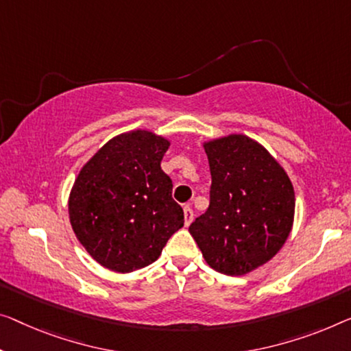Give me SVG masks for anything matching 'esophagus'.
Wrapping results in <instances>:
<instances>
[{
	"label": "esophagus",
	"mask_w": 351,
	"mask_h": 351,
	"mask_svg": "<svg viewBox=\"0 0 351 351\" xmlns=\"http://www.w3.org/2000/svg\"><path fill=\"white\" fill-rule=\"evenodd\" d=\"M192 221H193L192 208H191V205H184V223H186V227H189Z\"/></svg>",
	"instance_id": "34e87169"
}]
</instances>
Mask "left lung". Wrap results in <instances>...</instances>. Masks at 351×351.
Instances as JSON below:
<instances>
[{
    "label": "left lung",
    "instance_id": "8db88e82",
    "mask_svg": "<svg viewBox=\"0 0 351 351\" xmlns=\"http://www.w3.org/2000/svg\"><path fill=\"white\" fill-rule=\"evenodd\" d=\"M203 148L211 170L209 206L189 232L213 269L244 276L285 244L295 191L279 162L247 135H227Z\"/></svg>",
    "mask_w": 351,
    "mask_h": 351
}]
</instances>
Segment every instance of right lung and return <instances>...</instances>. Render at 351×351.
<instances>
[{"label": "right lung", "instance_id": "add662e5", "mask_svg": "<svg viewBox=\"0 0 351 351\" xmlns=\"http://www.w3.org/2000/svg\"><path fill=\"white\" fill-rule=\"evenodd\" d=\"M170 142L151 130L117 135L83 165L69 195V219L86 252L114 273H132L159 258L184 226L160 169Z\"/></svg>", "mask_w": 351, "mask_h": 351}]
</instances>
